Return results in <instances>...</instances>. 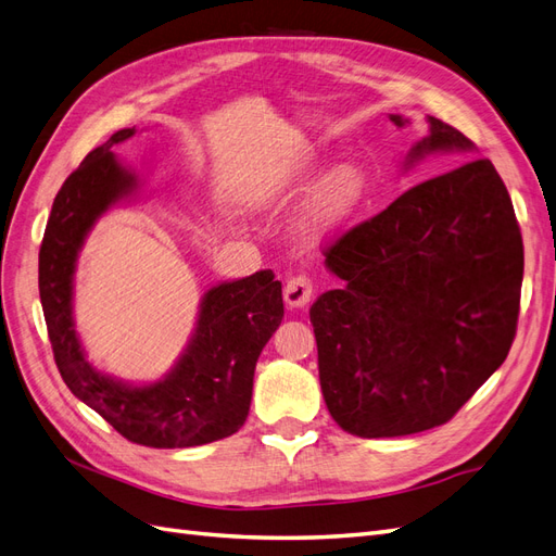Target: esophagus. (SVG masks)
<instances>
[{"instance_id": "esophagus-1", "label": "esophagus", "mask_w": 556, "mask_h": 556, "mask_svg": "<svg viewBox=\"0 0 556 556\" xmlns=\"http://www.w3.org/2000/svg\"><path fill=\"white\" fill-rule=\"evenodd\" d=\"M313 280L306 276V274H299V276H292L288 282H285V301H288V306L292 308H301L306 306L311 296H313Z\"/></svg>"}]
</instances>
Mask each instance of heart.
<instances>
[{
    "instance_id": "b5f03b06",
    "label": "heart",
    "mask_w": 556,
    "mask_h": 556,
    "mask_svg": "<svg viewBox=\"0 0 556 556\" xmlns=\"http://www.w3.org/2000/svg\"><path fill=\"white\" fill-rule=\"evenodd\" d=\"M317 174L319 169L313 166V169H306L304 174L290 178L288 185H278V182L268 185V188L260 192V201H276L285 192L306 190L315 182ZM366 194H368V178L362 166L357 164L336 166V169L329 172L317 188L315 201L311 206V231L327 233L336 227H341L362 208Z\"/></svg>"
}]
</instances>
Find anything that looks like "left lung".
Segmentation results:
<instances>
[{
    "instance_id": "1",
    "label": "left lung",
    "mask_w": 556,
    "mask_h": 556,
    "mask_svg": "<svg viewBox=\"0 0 556 556\" xmlns=\"http://www.w3.org/2000/svg\"><path fill=\"white\" fill-rule=\"evenodd\" d=\"M445 150L473 141L429 115L406 164ZM323 252L343 288L315 301L311 323L319 387L343 431L394 439L441 427L506 362L525 248L490 160L415 185Z\"/></svg>"
}]
</instances>
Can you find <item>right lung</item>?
Masks as SVG:
<instances>
[{
	"mask_svg": "<svg viewBox=\"0 0 556 556\" xmlns=\"http://www.w3.org/2000/svg\"><path fill=\"white\" fill-rule=\"evenodd\" d=\"M134 131H115L88 153L53 201L39 250L48 339L66 387L127 441L146 447L206 445L245 422L257 357L282 319L280 280L257 271L211 288L188 350L160 382L134 387L94 371L74 329V268L97 217L137 188V178L111 153Z\"/></svg>",
	"mask_w": 556,
	"mask_h": 556,
	"instance_id": "add662e5",
	"label": "right lung"
}]
</instances>
